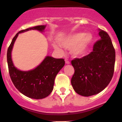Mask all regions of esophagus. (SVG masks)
Masks as SVG:
<instances>
[{
	"label": "esophagus",
	"instance_id": "34e87169",
	"mask_svg": "<svg viewBox=\"0 0 122 122\" xmlns=\"http://www.w3.org/2000/svg\"><path fill=\"white\" fill-rule=\"evenodd\" d=\"M65 63H66V64H70V60H69V59H67V58H66V59H65Z\"/></svg>",
	"mask_w": 122,
	"mask_h": 122
}]
</instances>
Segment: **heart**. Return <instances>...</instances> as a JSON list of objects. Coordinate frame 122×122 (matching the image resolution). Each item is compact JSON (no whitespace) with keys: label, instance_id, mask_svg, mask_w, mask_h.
<instances>
[{"label":"heart","instance_id":"b5f03b06","mask_svg":"<svg viewBox=\"0 0 122 122\" xmlns=\"http://www.w3.org/2000/svg\"><path fill=\"white\" fill-rule=\"evenodd\" d=\"M92 40V34L78 32L64 37L61 39L60 43L66 49H71V53L73 56H80L85 52ZM54 47L58 51L62 52V49L59 46L55 45Z\"/></svg>","mask_w":122,"mask_h":122}]
</instances>
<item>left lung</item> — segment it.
<instances>
[{"label":"left lung","instance_id":"8db88e82","mask_svg":"<svg viewBox=\"0 0 122 122\" xmlns=\"http://www.w3.org/2000/svg\"><path fill=\"white\" fill-rule=\"evenodd\" d=\"M100 40L94 44L93 51L81 58H75L71 64L75 73L71 83L77 93L90 97L105 88L114 73L115 51L109 35L100 30Z\"/></svg>","mask_w":122,"mask_h":122}]
</instances>
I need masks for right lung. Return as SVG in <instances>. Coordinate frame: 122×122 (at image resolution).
Segmentation results:
<instances>
[{
    "instance_id": "1",
    "label": "right lung",
    "mask_w": 122,
    "mask_h": 122,
    "mask_svg": "<svg viewBox=\"0 0 122 122\" xmlns=\"http://www.w3.org/2000/svg\"><path fill=\"white\" fill-rule=\"evenodd\" d=\"M45 27L46 25H37L20 30L12 39L7 49L8 68L12 81L21 93L30 98L42 99L50 95L53 90L55 77L64 66L65 61L64 59H56L47 56L35 69L22 71L14 66L11 59V51L19 34L32 29L42 32Z\"/></svg>"
}]
</instances>
